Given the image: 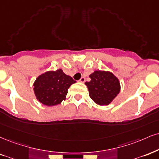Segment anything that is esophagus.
Returning a JSON list of instances; mask_svg holds the SVG:
<instances>
[{
  "mask_svg": "<svg viewBox=\"0 0 159 159\" xmlns=\"http://www.w3.org/2000/svg\"><path fill=\"white\" fill-rule=\"evenodd\" d=\"M85 78L84 77V76H83V77H81V79L80 80V83H85Z\"/></svg>",
  "mask_w": 159,
  "mask_h": 159,
  "instance_id": "34e87169",
  "label": "esophagus"
}]
</instances>
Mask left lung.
I'll list each match as a JSON object with an SVG mask.
<instances>
[{
	"label": "left lung",
	"instance_id": "left-lung-1",
	"mask_svg": "<svg viewBox=\"0 0 159 159\" xmlns=\"http://www.w3.org/2000/svg\"><path fill=\"white\" fill-rule=\"evenodd\" d=\"M91 81L86 82L89 96L96 104L105 106L112 102L121 90L117 76L108 70H95L90 74Z\"/></svg>",
	"mask_w": 159,
	"mask_h": 159
}]
</instances>
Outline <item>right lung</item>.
<instances>
[{
  "mask_svg": "<svg viewBox=\"0 0 159 159\" xmlns=\"http://www.w3.org/2000/svg\"><path fill=\"white\" fill-rule=\"evenodd\" d=\"M76 81L62 69L48 70L41 74L34 83L36 99L46 106H54L66 99L68 90Z\"/></svg>",
  "mask_w": 159,
  "mask_h": 159,
  "instance_id": "1",
  "label": "right lung"
}]
</instances>
